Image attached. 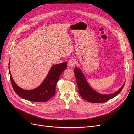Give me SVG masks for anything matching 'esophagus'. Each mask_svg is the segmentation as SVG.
Segmentation results:
<instances>
[{
    "label": "esophagus",
    "instance_id": "34e87169",
    "mask_svg": "<svg viewBox=\"0 0 134 134\" xmlns=\"http://www.w3.org/2000/svg\"><path fill=\"white\" fill-rule=\"evenodd\" d=\"M76 64V61L74 58H71L68 61V66L70 67H74Z\"/></svg>",
    "mask_w": 134,
    "mask_h": 134
}]
</instances>
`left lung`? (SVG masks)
Listing matches in <instances>:
<instances>
[{"label": "left lung", "mask_w": 134, "mask_h": 134, "mask_svg": "<svg viewBox=\"0 0 134 134\" xmlns=\"http://www.w3.org/2000/svg\"><path fill=\"white\" fill-rule=\"evenodd\" d=\"M74 71L80 95L83 99L92 103H101L111 100L120 93L125 84V83L115 93L108 95L101 94L95 92L90 86L83 74L79 68L75 67Z\"/></svg>", "instance_id": "left-lung-1"}]
</instances>
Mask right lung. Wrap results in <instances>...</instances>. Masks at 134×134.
I'll use <instances>...</instances> for the list:
<instances>
[{"label":"right lung","instance_id":"right-lung-1","mask_svg":"<svg viewBox=\"0 0 134 134\" xmlns=\"http://www.w3.org/2000/svg\"><path fill=\"white\" fill-rule=\"evenodd\" d=\"M66 68V62L53 66L42 83L39 87L31 90H25L18 87L13 80L9 68V70L12 87L18 96L28 101L41 102L48 101L54 95L57 83L62 73Z\"/></svg>","mask_w":134,"mask_h":134}]
</instances>
